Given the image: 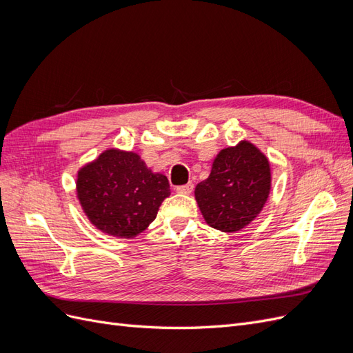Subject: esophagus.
<instances>
[{
	"label": "esophagus",
	"instance_id": "1",
	"mask_svg": "<svg viewBox=\"0 0 353 353\" xmlns=\"http://www.w3.org/2000/svg\"><path fill=\"white\" fill-rule=\"evenodd\" d=\"M193 188H194L193 183H188L185 185L176 187V193H179V194H191V193H193Z\"/></svg>",
	"mask_w": 353,
	"mask_h": 353
}]
</instances>
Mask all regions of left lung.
Here are the masks:
<instances>
[{
	"label": "left lung",
	"mask_w": 353,
	"mask_h": 353,
	"mask_svg": "<svg viewBox=\"0 0 353 353\" xmlns=\"http://www.w3.org/2000/svg\"><path fill=\"white\" fill-rule=\"evenodd\" d=\"M270 191V160L244 140L218 153L209 178L197 184L194 196L208 225L237 232L259 215Z\"/></svg>",
	"instance_id": "obj_1"
}]
</instances>
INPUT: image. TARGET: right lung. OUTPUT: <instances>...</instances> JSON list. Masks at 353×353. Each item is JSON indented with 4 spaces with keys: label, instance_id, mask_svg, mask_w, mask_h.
Listing matches in <instances>:
<instances>
[{
    "label": "right lung",
    "instance_id": "right-lung-1",
    "mask_svg": "<svg viewBox=\"0 0 353 353\" xmlns=\"http://www.w3.org/2000/svg\"><path fill=\"white\" fill-rule=\"evenodd\" d=\"M77 191L92 225L121 239L143 232L170 194L165 175L152 172L137 153L116 148L79 169Z\"/></svg>",
    "mask_w": 353,
    "mask_h": 353
}]
</instances>
